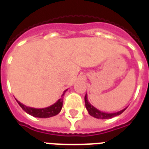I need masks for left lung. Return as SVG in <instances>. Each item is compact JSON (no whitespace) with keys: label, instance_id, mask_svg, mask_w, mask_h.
Returning a JSON list of instances; mask_svg holds the SVG:
<instances>
[{"label":"left lung","instance_id":"1","mask_svg":"<svg viewBox=\"0 0 149 149\" xmlns=\"http://www.w3.org/2000/svg\"><path fill=\"white\" fill-rule=\"evenodd\" d=\"M84 100H85V105H86V110L88 111L89 114L93 118H98V119H110V118H112L113 117H116V116L120 115V113H122L124 111L126 110V108L123 109L121 111H118V112H115V113H106V112H103V111H99L98 109H97L96 107L91 105L90 104V102L88 101L87 100V95H85V97H84Z\"/></svg>","mask_w":149,"mask_h":149}]
</instances>
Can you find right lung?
<instances>
[{"mask_svg": "<svg viewBox=\"0 0 149 149\" xmlns=\"http://www.w3.org/2000/svg\"><path fill=\"white\" fill-rule=\"evenodd\" d=\"M67 90H65L61 96L60 99H58L57 101L54 104L51 105V106L48 107H45V108H33V107H27L22 104L21 102H19L17 100V102L20 105V107L24 110L27 113H29L30 115L36 117V118H51L53 116L57 115L62 110L63 107V96L65 94Z\"/></svg>", "mask_w": 149, "mask_h": 149, "instance_id": "1", "label": "right lung"}]
</instances>
